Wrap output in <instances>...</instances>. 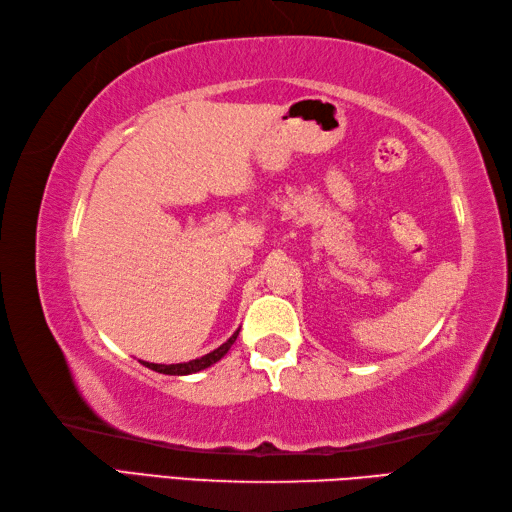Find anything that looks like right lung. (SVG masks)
Here are the masks:
<instances>
[{
    "label": "right lung",
    "instance_id": "right-lung-1",
    "mask_svg": "<svg viewBox=\"0 0 512 512\" xmlns=\"http://www.w3.org/2000/svg\"><path fill=\"white\" fill-rule=\"evenodd\" d=\"M237 335H239V330H235L233 337H230L228 342H224L219 348H215L213 353H208V355L199 357V359H190V362H184V364H170V366H166V364H150V362H142V364L146 368H150V370H155V373H164V375H193V373H199V370H204L208 366H213L215 362H219V359H222L228 353L230 346L235 344Z\"/></svg>",
    "mask_w": 512,
    "mask_h": 512
}]
</instances>
